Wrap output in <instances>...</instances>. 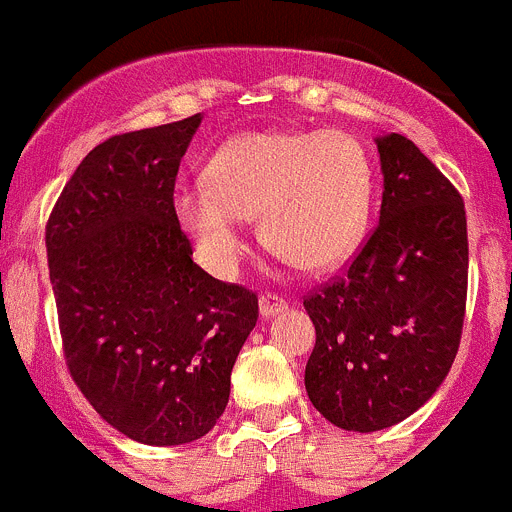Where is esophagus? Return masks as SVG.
Returning a JSON list of instances; mask_svg holds the SVG:
<instances>
[{
    "instance_id": "34e87169",
    "label": "esophagus",
    "mask_w": 512,
    "mask_h": 512,
    "mask_svg": "<svg viewBox=\"0 0 512 512\" xmlns=\"http://www.w3.org/2000/svg\"><path fill=\"white\" fill-rule=\"evenodd\" d=\"M259 309H261V316H264V319H271V316H276V314H281V311L289 309V304H286V299H281V296H276V294H261Z\"/></svg>"
}]
</instances>
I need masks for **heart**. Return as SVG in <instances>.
I'll use <instances>...</instances> for the list:
<instances>
[{"label":"heart","instance_id":"heart-1","mask_svg":"<svg viewBox=\"0 0 512 512\" xmlns=\"http://www.w3.org/2000/svg\"><path fill=\"white\" fill-rule=\"evenodd\" d=\"M208 186L180 188L173 213L216 274L246 253L243 218L301 271H329L357 251L372 208V160L342 130H251L233 135L206 165Z\"/></svg>","mask_w":512,"mask_h":512}]
</instances>
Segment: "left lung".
<instances>
[{
	"instance_id": "obj_1",
	"label": "left lung",
	"mask_w": 512,
	"mask_h": 512,
	"mask_svg": "<svg viewBox=\"0 0 512 512\" xmlns=\"http://www.w3.org/2000/svg\"><path fill=\"white\" fill-rule=\"evenodd\" d=\"M379 223L349 269L304 299L316 329L304 384L342 430L377 432L420 410L460 347L465 203L405 135L377 138Z\"/></svg>"
}]
</instances>
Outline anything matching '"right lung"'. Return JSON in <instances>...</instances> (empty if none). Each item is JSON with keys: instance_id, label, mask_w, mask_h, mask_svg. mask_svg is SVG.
Listing matches in <instances>:
<instances>
[{"instance_id": "1", "label": "right lung", "mask_w": 512, "mask_h": 512, "mask_svg": "<svg viewBox=\"0 0 512 512\" xmlns=\"http://www.w3.org/2000/svg\"><path fill=\"white\" fill-rule=\"evenodd\" d=\"M201 115L107 138L47 221V261L72 379L97 415L143 445L213 430L259 296L193 264L175 175Z\"/></svg>"}]
</instances>
